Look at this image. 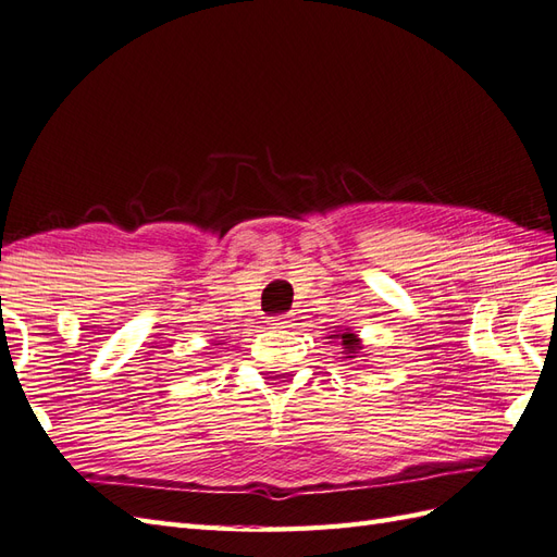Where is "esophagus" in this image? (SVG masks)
I'll return each mask as SVG.
<instances>
[{
  "instance_id": "1",
  "label": "esophagus",
  "mask_w": 557,
  "mask_h": 557,
  "mask_svg": "<svg viewBox=\"0 0 557 557\" xmlns=\"http://www.w3.org/2000/svg\"><path fill=\"white\" fill-rule=\"evenodd\" d=\"M270 322H273L275 326H289V315H277V318H273V320H270Z\"/></svg>"
}]
</instances>
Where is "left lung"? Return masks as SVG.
Here are the masks:
<instances>
[{"label":"left lung","mask_w":557,"mask_h":557,"mask_svg":"<svg viewBox=\"0 0 557 557\" xmlns=\"http://www.w3.org/2000/svg\"><path fill=\"white\" fill-rule=\"evenodd\" d=\"M330 338H341V346H344L346 358H358V352L362 350V341L358 338V334H352L350 330H346L344 334H332Z\"/></svg>","instance_id":"left-lung-1"}]
</instances>
